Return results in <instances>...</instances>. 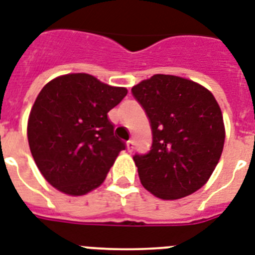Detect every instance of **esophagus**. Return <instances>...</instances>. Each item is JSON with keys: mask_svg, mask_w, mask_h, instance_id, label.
<instances>
[{"mask_svg": "<svg viewBox=\"0 0 255 255\" xmlns=\"http://www.w3.org/2000/svg\"><path fill=\"white\" fill-rule=\"evenodd\" d=\"M127 147H128V150H129V151L133 150L134 141H133V140H128V141H127Z\"/></svg>", "mask_w": 255, "mask_h": 255, "instance_id": "esophagus-1", "label": "esophagus"}]
</instances>
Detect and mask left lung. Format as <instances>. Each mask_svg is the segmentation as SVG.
I'll use <instances>...</instances> for the list:
<instances>
[{"mask_svg":"<svg viewBox=\"0 0 255 255\" xmlns=\"http://www.w3.org/2000/svg\"><path fill=\"white\" fill-rule=\"evenodd\" d=\"M150 122L153 144L134 154L141 184L162 200L204 187L223 151L224 123L206 88L174 75H154L132 88Z\"/></svg>","mask_w":255,"mask_h":255,"instance_id":"1","label":"left lung"}]
</instances>
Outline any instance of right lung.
<instances>
[{"instance_id": "right-lung-1", "label": "right lung", "mask_w": 255, "mask_h": 255, "mask_svg": "<svg viewBox=\"0 0 255 255\" xmlns=\"http://www.w3.org/2000/svg\"><path fill=\"white\" fill-rule=\"evenodd\" d=\"M127 96L88 74L53 79L38 93L28 119V144L49 184L70 196L100 187L126 144L108 113Z\"/></svg>"}]
</instances>
